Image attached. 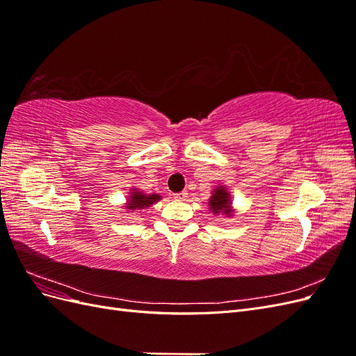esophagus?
<instances>
[{"mask_svg":"<svg viewBox=\"0 0 356 356\" xmlns=\"http://www.w3.org/2000/svg\"><path fill=\"white\" fill-rule=\"evenodd\" d=\"M187 196H188L187 191H179V193H175L174 199H175V200H186Z\"/></svg>","mask_w":356,"mask_h":356,"instance_id":"1","label":"esophagus"}]
</instances>
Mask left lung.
Segmentation results:
<instances>
[{
  "instance_id": "8db88e82",
  "label": "left lung",
  "mask_w": 356,
  "mask_h": 356,
  "mask_svg": "<svg viewBox=\"0 0 356 356\" xmlns=\"http://www.w3.org/2000/svg\"><path fill=\"white\" fill-rule=\"evenodd\" d=\"M209 208L212 209L213 213H220L224 212L225 215H230V197L229 193L224 190V187H217L213 191V195L209 200Z\"/></svg>"
}]
</instances>
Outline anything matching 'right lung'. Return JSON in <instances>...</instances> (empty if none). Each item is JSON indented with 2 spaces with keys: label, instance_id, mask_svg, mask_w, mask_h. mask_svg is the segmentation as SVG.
<instances>
[{
  "label": "right lung",
  "instance_id": "1",
  "mask_svg": "<svg viewBox=\"0 0 356 356\" xmlns=\"http://www.w3.org/2000/svg\"><path fill=\"white\" fill-rule=\"evenodd\" d=\"M131 200H129L127 203V209H144V208H148L152 207L153 203L159 202L160 200V196L159 195H144L143 191H132V196L129 197Z\"/></svg>",
  "mask_w": 356,
  "mask_h": 356
}]
</instances>
